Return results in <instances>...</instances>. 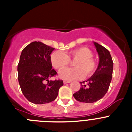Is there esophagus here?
I'll return each mask as SVG.
<instances>
[{
	"mask_svg": "<svg viewBox=\"0 0 132 132\" xmlns=\"http://www.w3.org/2000/svg\"><path fill=\"white\" fill-rule=\"evenodd\" d=\"M71 82V81H69V80H64L63 81V83L65 84H67V83H70Z\"/></svg>",
	"mask_w": 132,
	"mask_h": 132,
	"instance_id": "1",
	"label": "esophagus"
}]
</instances>
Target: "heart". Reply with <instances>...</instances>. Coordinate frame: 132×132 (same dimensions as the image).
Segmentation results:
<instances>
[{
	"mask_svg": "<svg viewBox=\"0 0 132 132\" xmlns=\"http://www.w3.org/2000/svg\"><path fill=\"white\" fill-rule=\"evenodd\" d=\"M93 53L88 47H82L72 50L67 55L63 52L57 51L51 56L53 67L58 70L64 69L70 64V60L76 61L75 68L64 69L61 71L59 76L65 80H78L85 77H90L96 69V63L93 58Z\"/></svg>",
	"mask_w": 132,
	"mask_h": 132,
	"instance_id": "heart-1",
	"label": "heart"
}]
</instances>
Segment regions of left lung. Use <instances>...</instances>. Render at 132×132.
<instances>
[{
    "instance_id": "8db88e82",
    "label": "left lung",
    "mask_w": 132,
    "mask_h": 132,
    "mask_svg": "<svg viewBox=\"0 0 132 132\" xmlns=\"http://www.w3.org/2000/svg\"><path fill=\"white\" fill-rule=\"evenodd\" d=\"M93 43L99 63L94 74L86 81L80 82V90L73 94L75 98L81 102L93 103L102 98L108 91L112 77L113 61L109 51L98 43Z\"/></svg>"
}]
</instances>
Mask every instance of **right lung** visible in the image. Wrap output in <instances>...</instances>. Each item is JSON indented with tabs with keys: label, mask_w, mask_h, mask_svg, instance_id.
<instances>
[{
	"label": "right lung",
	"mask_w": 132,
	"mask_h": 132,
	"mask_svg": "<svg viewBox=\"0 0 132 132\" xmlns=\"http://www.w3.org/2000/svg\"><path fill=\"white\" fill-rule=\"evenodd\" d=\"M54 50L41 42H33L21 53L18 65V82L24 96L34 104L53 101L63 85L61 80H49L57 74L52 69L50 56Z\"/></svg>",
	"instance_id": "obj_1"
}]
</instances>
